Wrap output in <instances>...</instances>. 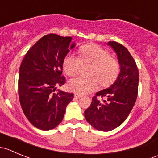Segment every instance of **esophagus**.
Instances as JSON below:
<instances>
[{"label": "esophagus", "mask_w": 158, "mask_h": 158, "mask_svg": "<svg viewBox=\"0 0 158 158\" xmlns=\"http://www.w3.org/2000/svg\"><path fill=\"white\" fill-rule=\"evenodd\" d=\"M74 97L76 98H81L82 97V95H81V94L76 92V93H74Z\"/></svg>", "instance_id": "esophagus-1"}]
</instances>
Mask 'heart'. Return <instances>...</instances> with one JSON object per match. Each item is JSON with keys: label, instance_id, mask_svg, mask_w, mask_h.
<instances>
[{"label": "heart", "instance_id": "obj_1", "mask_svg": "<svg viewBox=\"0 0 158 158\" xmlns=\"http://www.w3.org/2000/svg\"><path fill=\"white\" fill-rule=\"evenodd\" d=\"M79 56L69 53L63 60V70L69 76H75L80 69L82 63L92 65L89 78L76 77L71 79L69 87L72 91L87 94L102 86L111 85L118 78L120 65L116 59L110 56V52L97 44H88L79 49Z\"/></svg>", "mask_w": 158, "mask_h": 158}]
</instances>
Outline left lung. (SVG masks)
<instances>
[{"mask_svg": "<svg viewBox=\"0 0 158 158\" xmlns=\"http://www.w3.org/2000/svg\"><path fill=\"white\" fill-rule=\"evenodd\" d=\"M108 45L117 54L120 73L109 88L96 92L85 111L87 122L102 131L116 128L128 118L136 102L139 81L136 63L128 49L115 41H109Z\"/></svg>", "mask_w": 158, "mask_h": 158, "instance_id": "1", "label": "left lung"}]
</instances>
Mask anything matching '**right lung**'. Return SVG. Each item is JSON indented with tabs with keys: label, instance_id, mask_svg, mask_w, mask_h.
I'll return each instance as SVG.
<instances>
[{
	"label": "right lung",
	"instance_id": "obj_1",
	"mask_svg": "<svg viewBox=\"0 0 158 158\" xmlns=\"http://www.w3.org/2000/svg\"><path fill=\"white\" fill-rule=\"evenodd\" d=\"M72 37L47 34L39 40L25 55L19 69L18 93L27 118L44 131L53 129L63 121L73 93L58 91L66 83L62 76L63 63L70 49Z\"/></svg>",
	"mask_w": 158,
	"mask_h": 158
}]
</instances>
